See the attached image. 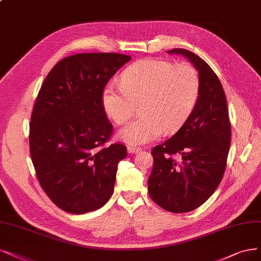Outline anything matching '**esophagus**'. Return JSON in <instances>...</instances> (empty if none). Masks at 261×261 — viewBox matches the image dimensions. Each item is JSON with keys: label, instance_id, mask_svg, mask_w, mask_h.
Segmentation results:
<instances>
[{"label": "esophagus", "instance_id": "obj_1", "mask_svg": "<svg viewBox=\"0 0 261 261\" xmlns=\"http://www.w3.org/2000/svg\"><path fill=\"white\" fill-rule=\"evenodd\" d=\"M127 150L129 153H138V152H141L142 151V148L140 147H133V146H128L127 147Z\"/></svg>", "mask_w": 261, "mask_h": 261}]
</instances>
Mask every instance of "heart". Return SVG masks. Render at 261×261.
<instances>
[{
	"label": "heart",
	"mask_w": 261,
	"mask_h": 261,
	"mask_svg": "<svg viewBox=\"0 0 261 261\" xmlns=\"http://www.w3.org/2000/svg\"><path fill=\"white\" fill-rule=\"evenodd\" d=\"M199 92V75L192 65L146 59L123 72L120 87L106 86L102 103L117 124L129 120L140 105V117L124 125L118 137L142 145L158 139L163 130H177L195 109Z\"/></svg>",
	"instance_id": "b5f03b06"
}]
</instances>
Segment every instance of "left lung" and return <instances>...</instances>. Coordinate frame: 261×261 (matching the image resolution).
<instances>
[{"mask_svg":"<svg viewBox=\"0 0 261 261\" xmlns=\"http://www.w3.org/2000/svg\"><path fill=\"white\" fill-rule=\"evenodd\" d=\"M168 53L184 56L194 64L199 73L200 92L195 109L179 130L152 148L148 192L166 211L186 213L203 204L223 179L231 124L225 91L210 65L182 48Z\"/></svg>","mask_w":261,"mask_h":261,"instance_id":"1","label":"left lung"}]
</instances>
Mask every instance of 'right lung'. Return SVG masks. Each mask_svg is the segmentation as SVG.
I'll list each match as a JSON object with an SVG mask.
<instances>
[{
	"label": "right lung",
	"mask_w": 261,
	"mask_h": 261,
	"mask_svg": "<svg viewBox=\"0 0 261 261\" xmlns=\"http://www.w3.org/2000/svg\"><path fill=\"white\" fill-rule=\"evenodd\" d=\"M130 56L77 54L48 73L31 116L30 153L45 194L61 210L85 214L102 207L114 191L122 144L104 146L113 125L105 114L104 87Z\"/></svg>",
	"instance_id": "1"
}]
</instances>
